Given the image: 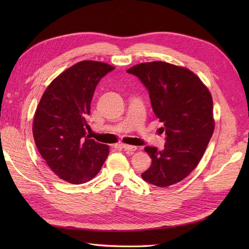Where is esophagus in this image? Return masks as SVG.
Instances as JSON below:
<instances>
[{
	"label": "esophagus",
	"mask_w": 249,
	"mask_h": 249,
	"mask_svg": "<svg viewBox=\"0 0 249 249\" xmlns=\"http://www.w3.org/2000/svg\"><path fill=\"white\" fill-rule=\"evenodd\" d=\"M121 146L123 147L125 151H128V152H134L137 150V146L134 145H128V144H121Z\"/></svg>",
	"instance_id": "34e87169"
}]
</instances>
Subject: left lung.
I'll return each instance as SVG.
<instances>
[{
    "label": "left lung",
    "mask_w": 249,
    "mask_h": 249,
    "mask_svg": "<svg viewBox=\"0 0 249 249\" xmlns=\"http://www.w3.org/2000/svg\"><path fill=\"white\" fill-rule=\"evenodd\" d=\"M127 72L149 91L152 109L166 133L165 149L144 147L152 163L141 177L158 187L178 183L197 167L213 135L211 93L193 71L165 62L141 63Z\"/></svg>",
    "instance_id": "obj_1"
}]
</instances>
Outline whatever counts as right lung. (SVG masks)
<instances>
[{"instance_id": "add662e5", "label": "right lung", "mask_w": 249, "mask_h": 249, "mask_svg": "<svg viewBox=\"0 0 249 249\" xmlns=\"http://www.w3.org/2000/svg\"><path fill=\"white\" fill-rule=\"evenodd\" d=\"M113 70L102 62L77 63L49 84L36 109L33 136L37 150L51 170L68 183L89 182L109 154L107 145L87 136L86 118L100 79Z\"/></svg>"}]
</instances>
